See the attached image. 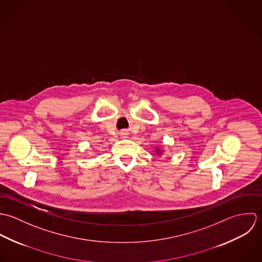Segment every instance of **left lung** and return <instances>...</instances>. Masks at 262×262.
Returning <instances> with one entry per match:
<instances>
[{"instance_id": "left-lung-1", "label": "left lung", "mask_w": 262, "mask_h": 262, "mask_svg": "<svg viewBox=\"0 0 262 262\" xmlns=\"http://www.w3.org/2000/svg\"><path fill=\"white\" fill-rule=\"evenodd\" d=\"M155 151H156V153H157V154H156V155H158V156H160V155H162V151H161V150H160V149H156V150H155Z\"/></svg>"}]
</instances>
